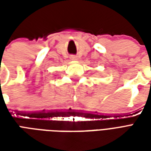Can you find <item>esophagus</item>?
<instances>
[{
	"mask_svg": "<svg viewBox=\"0 0 151 151\" xmlns=\"http://www.w3.org/2000/svg\"><path fill=\"white\" fill-rule=\"evenodd\" d=\"M70 59L72 60H76L78 58H77V56H74V55H72V56H70Z\"/></svg>",
	"mask_w": 151,
	"mask_h": 151,
	"instance_id": "obj_1",
	"label": "esophagus"
}]
</instances>
